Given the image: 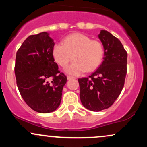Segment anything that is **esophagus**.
Listing matches in <instances>:
<instances>
[{"mask_svg": "<svg viewBox=\"0 0 147 147\" xmlns=\"http://www.w3.org/2000/svg\"><path fill=\"white\" fill-rule=\"evenodd\" d=\"M67 78H68V80H70V79H75V77H72V76H67Z\"/></svg>", "mask_w": 147, "mask_h": 147, "instance_id": "1", "label": "esophagus"}]
</instances>
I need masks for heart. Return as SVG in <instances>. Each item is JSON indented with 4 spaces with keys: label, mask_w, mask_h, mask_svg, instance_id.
<instances>
[{
    "label": "heart",
    "mask_w": 147,
    "mask_h": 147,
    "mask_svg": "<svg viewBox=\"0 0 147 147\" xmlns=\"http://www.w3.org/2000/svg\"><path fill=\"white\" fill-rule=\"evenodd\" d=\"M54 58L59 65L66 68V72L79 75L85 71L91 72L100 65L104 55L102 44L97 40H91L83 34L75 33L63 39V43H57L52 49Z\"/></svg>",
    "instance_id": "1"
}]
</instances>
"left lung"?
Returning <instances> with one entry per match:
<instances>
[{"instance_id":"1","label":"left lung","mask_w":147,"mask_h":147,"mask_svg":"<svg viewBox=\"0 0 147 147\" xmlns=\"http://www.w3.org/2000/svg\"><path fill=\"white\" fill-rule=\"evenodd\" d=\"M98 36L104 45V60L88 77L78 79L81 102L96 112L113 104L122 92L127 72V52L120 41L106 30H101Z\"/></svg>"}]
</instances>
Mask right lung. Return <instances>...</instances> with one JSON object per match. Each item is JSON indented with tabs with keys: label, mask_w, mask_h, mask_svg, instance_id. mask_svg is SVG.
<instances>
[{
	"label": "right lung",
	"mask_w": 147,
	"mask_h": 147,
	"mask_svg": "<svg viewBox=\"0 0 147 147\" xmlns=\"http://www.w3.org/2000/svg\"><path fill=\"white\" fill-rule=\"evenodd\" d=\"M54 45L44 32L28 36L16 52L14 72L20 94L28 106L42 113L59 107L67 82L55 62Z\"/></svg>",
	"instance_id": "right-lung-1"
}]
</instances>
